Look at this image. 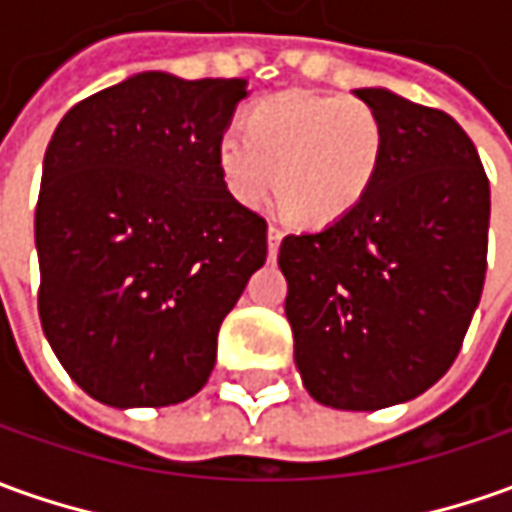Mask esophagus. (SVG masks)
Returning <instances> with one entry per match:
<instances>
[{"label":"esophagus","mask_w":512,"mask_h":512,"mask_svg":"<svg viewBox=\"0 0 512 512\" xmlns=\"http://www.w3.org/2000/svg\"><path fill=\"white\" fill-rule=\"evenodd\" d=\"M280 241H283V229H280V227H269V257H277Z\"/></svg>","instance_id":"obj_1"}]
</instances>
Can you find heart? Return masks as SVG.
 I'll list each match as a JSON object with an SVG mask.
<instances>
[{
  "mask_svg": "<svg viewBox=\"0 0 512 512\" xmlns=\"http://www.w3.org/2000/svg\"><path fill=\"white\" fill-rule=\"evenodd\" d=\"M384 156V125L367 103L342 95L283 92L246 111L243 131L218 139L215 159L227 193L246 207L271 187L291 215L325 227L356 210Z\"/></svg>",
  "mask_w": 512,
  "mask_h": 512,
  "instance_id": "b5f03b06",
  "label": "heart"
}]
</instances>
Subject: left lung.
<instances>
[{"instance_id": "left-lung-1", "label": "left lung", "mask_w": 512, "mask_h": 512, "mask_svg": "<svg viewBox=\"0 0 512 512\" xmlns=\"http://www.w3.org/2000/svg\"><path fill=\"white\" fill-rule=\"evenodd\" d=\"M353 95L384 125L373 187L330 227L285 235L277 263L305 389L375 412L423 395L460 353L488 269L490 184L446 111Z\"/></svg>"}]
</instances>
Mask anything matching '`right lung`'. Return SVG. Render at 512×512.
<instances>
[{"instance_id": "obj_1", "label": "right lung", "mask_w": 512, "mask_h": 512, "mask_svg": "<svg viewBox=\"0 0 512 512\" xmlns=\"http://www.w3.org/2000/svg\"><path fill=\"white\" fill-rule=\"evenodd\" d=\"M243 78L139 72L66 111L36 207L47 342L114 409L193 398L218 330L266 263V218L229 196L215 148Z\"/></svg>"}]
</instances>
